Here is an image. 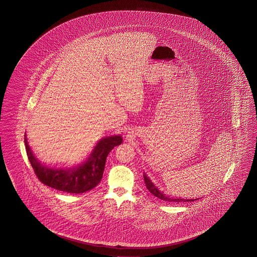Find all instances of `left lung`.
I'll return each instance as SVG.
<instances>
[{
	"instance_id": "left-lung-1",
	"label": "left lung",
	"mask_w": 257,
	"mask_h": 257,
	"mask_svg": "<svg viewBox=\"0 0 257 257\" xmlns=\"http://www.w3.org/2000/svg\"><path fill=\"white\" fill-rule=\"evenodd\" d=\"M143 177H144V182H145V185H146V187L148 188L149 191H150L152 194L154 195V196H156V197L161 199V200H163V201L170 202H194V201L199 200V199H187V200H186V199L174 198V197H170L169 195L163 194V192H161V191L153 184V182L149 179V177L146 175V173L143 174Z\"/></svg>"
}]
</instances>
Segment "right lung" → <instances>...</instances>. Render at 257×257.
Instances as JSON below:
<instances>
[{"mask_svg": "<svg viewBox=\"0 0 257 257\" xmlns=\"http://www.w3.org/2000/svg\"><path fill=\"white\" fill-rule=\"evenodd\" d=\"M121 142L122 138L119 135L101 139L84 163L75 168L55 169L49 168L39 162L33 155L24 135V144L28 159L39 181L48 187L73 194L91 190L101 182L106 157L111 150Z\"/></svg>", "mask_w": 257, "mask_h": 257, "instance_id": "right-lung-1", "label": "right lung"}]
</instances>
